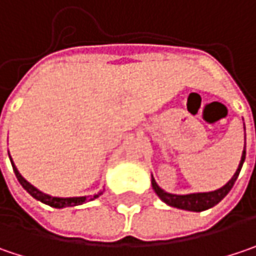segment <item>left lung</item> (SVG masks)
Masks as SVG:
<instances>
[{"label":"left lung","instance_id":"obj_1","mask_svg":"<svg viewBox=\"0 0 256 256\" xmlns=\"http://www.w3.org/2000/svg\"><path fill=\"white\" fill-rule=\"evenodd\" d=\"M245 149H244V154H242V159L239 162V166L236 170V172L232 176V180L223 186L222 188H218L216 191H212V192H197V194H187V196H176V194H170V192H165L162 188L159 187L156 184V181L154 180L152 176V187L155 190V192L158 194V197L166 203L171 207H176V208H182V210H188V212H203V210H207L213 206H216L218 202H222L228 192L232 190L234 181L238 180V175L240 172V168L244 165V160H245Z\"/></svg>","mask_w":256,"mask_h":256}]
</instances>
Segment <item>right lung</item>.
Here are the masks:
<instances>
[{
  "mask_svg": "<svg viewBox=\"0 0 256 256\" xmlns=\"http://www.w3.org/2000/svg\"><path fill=\"white\" fill-rule=\"evenodd\" d=\"M11 165H12V170H14V174H16V176H17V180H18V182L23 186V188L32 196V197H34L36 200L38 202H42V203L48 204V206H50V207H54V208H62V207H72V206H80V204L85 203V202H91V200H96L98 198L101 194H102V191H100L97 192L96 196H91V197H69V198H60V197H52V196H48V194H44V192H42V191H38V188L33 187L30 182H27L26 180H24L23 176H22V174L18 172V170L16 168V165L12 164V159H11Z\"/></svg>",
  "mask_w": 256,
  "mask_h": 256,
  "instance_id": "1",
  "label": "right lung"
}]
</instances>
